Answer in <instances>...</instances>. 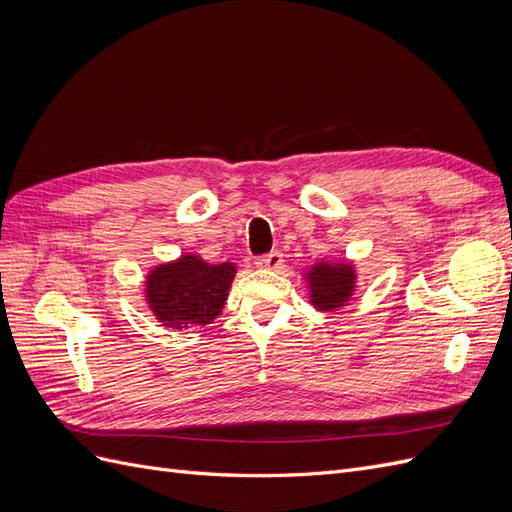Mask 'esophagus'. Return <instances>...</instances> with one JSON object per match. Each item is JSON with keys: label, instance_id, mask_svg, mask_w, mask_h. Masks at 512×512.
<instances>
[{"label": "esophagus", "instance_id": "34e87169", "mask_svg": "<svg viewBox=\"0 0 512 512\" xmlns=\"http://www.w3.org/2000/svg\"><path fill=\"white\" fill-rule=\"evenodd\" d=\"M258 269H269V271H280L284 267V256L282 252H271L267 256H260L256 260Z\"/></svg>", "mask_w": 512, "mask_h": 512}]
</instances>
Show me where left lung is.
Instances as JSON below:
<instances>
[{"mask_svg": "<svg viewBox=\"0 0 512 512\" xmlns=\"http://www.w3.org/2000/svg\"><path fill=\"white\" fill-rule=\"evenodd\" d=\"M309 288V303L318 312H335L344 307L356 288V267L352 260H318L303 275Z\"/></svg>", "mask_w": 512, "mask_h": 512, "instance_id": "8db88e82", "label": "left lung"}]
</instances>
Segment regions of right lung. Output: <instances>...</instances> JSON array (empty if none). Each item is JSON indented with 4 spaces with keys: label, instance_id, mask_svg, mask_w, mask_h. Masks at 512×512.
<instances>
[{
    "label": "right lung",
    "instance_id": "add662e5",
    "mask_svg": "<svg viewBox=\"0 0 512 512\" xmlns=\"http://www.w3.org/2000/svg\"><path fill=\"white\" fill-rule=\"evenodd\" d=\"M235 273L232 262L211 265L198 254L185 252L147 273L145 301L168 329L205 327L222 314Z\"/></svg>",
    "mask_w": 512,
    "mask_h": 512
}]
</instances>
